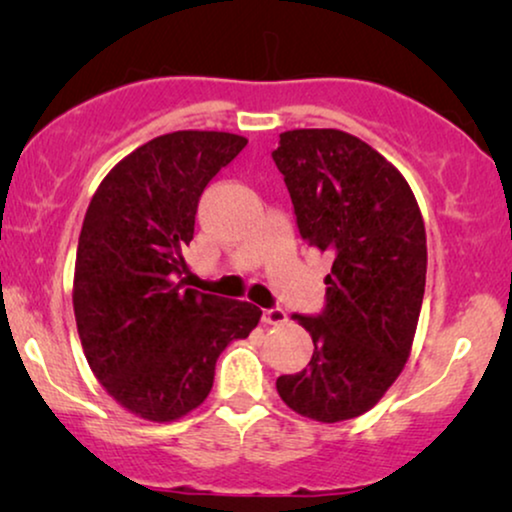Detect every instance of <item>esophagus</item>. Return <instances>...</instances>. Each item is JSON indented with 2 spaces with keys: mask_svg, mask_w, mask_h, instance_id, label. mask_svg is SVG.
<instances>
[{
  "mask_svg": "<svg viewBox=\"0 0 512 512\" xmlns=\"http://www.w3.org/2000/svg\"><path fill=\"white\" fill-rule=\"evenodd\" d=\"M263 324L268 326H282L286 321V312L282 307H270V310H263Z\"/></svg>",
  "mask_w": 512,
  "mask_h": 512,
  "instance_id": "34e87169",
  "label": "esophagus"
}]
</instances>
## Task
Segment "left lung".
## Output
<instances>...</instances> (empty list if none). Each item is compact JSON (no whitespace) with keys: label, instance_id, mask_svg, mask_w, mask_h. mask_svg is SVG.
Returning <instances> with one entry per match:
<instances>
[{"label":"left lung","instance_id":"1","mask_svg":"<svg viewBox=\"0 0 512 512\" xmlns=\"http://www.w3.org/2000/svg\"><path fill=\"white\" fill-rule=\"evenodd\" d=\"M310 247L333 254L319 314H293L310 331L305 370L277 391L317 422L359 417L405 366L426 282V233L403 174L342 130H289L272 151Z\"/></svg>","mask_w":512,"mask_h":512}]
</instances>
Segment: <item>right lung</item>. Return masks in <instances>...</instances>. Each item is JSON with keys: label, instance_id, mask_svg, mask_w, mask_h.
<instances>
[{"label": "right lung", "instance_id": "add662e5", "mask_svg": "<svg viewBox=\"0 0 512 512\" xmlns=\"http://www.w3.org/2000/svg\"><path fill=\"white\" fill-rule=\"evenodd\" d=\"M247 139L179 130L111 170L90 200L74 270V317L86 359L109 396L151 422L205 401L219 354L254 331L261 310L186 289L181 256L209 181Z\"/></svg>", "mask_w": 512, "mask_h": 512}]
</instances>
